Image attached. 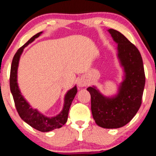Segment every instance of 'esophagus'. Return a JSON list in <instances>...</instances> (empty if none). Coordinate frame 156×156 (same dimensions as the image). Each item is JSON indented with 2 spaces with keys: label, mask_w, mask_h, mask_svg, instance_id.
<instances>
[{
  "label": "esophagus",
  "mask_w": 156,
  "mask_h": 156,
  "mask_svg": "<svg viewBox=\"0 0 156 156\" xmlns=\"http://www.w3.org/2000/svg\"><path fill=\"white\" fill-rule=\"evenodd\" d=\"M77 84H78V86L80 87H84V86H86L87 84V80H86V79H84V78H80V80H78Z\"/></svg>",
  "instance_id": "obj_1"
}]
</instances>
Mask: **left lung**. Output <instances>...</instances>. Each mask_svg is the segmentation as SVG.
Here are the masks:
<instances>
[{
    "label": "left lung",
    "mask_w": 156,
    "mask_h": 156,
    "mask_svg": "<svg viewBox=\"0 0 156 156\" xmlns=\"http://www.w3.org/2000/svg\"><path fill=\"white\" fill-rule=\"evenodd\" d=\"M117 46V57L124 70V80L116 95H103L95 86L87 90L91 95V111L96 124L106 129L122 127L139 110L145 84L143 58L140 51L124 35L109 29Z\"/></svg>",
    "instance_id": "obj_1"
}]
</instances>
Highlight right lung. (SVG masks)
I'll return each instance as SVG.
<instances>
[{
	"label": "right lung",
	"instance_id": "right-lung-1",
	"mask_svg": "<svg viewBox=\"0 0 156 156\" xmlns=\"http://www.w3.org/2000/svg\"><path fill=\"white\" fill-rule=\"evenodd\" d=\"M43 32H40L30 38L22 47H21L17 51L16 54L13 56L11 67L10 89L17 112L22 120L38 131L47 132L52 131L55 129L61 128L63 125L66 124L68 119L69 108L75 95L77 93V88L76 86H74L67 92L64 97V104L62 111L59 114L53 117L46 116L38 111L37 109L32 108L31 105L29 104L28 102L23 97L17 83V71H18L19 59L24 48L27 47L29 44L32 43Z\"/></svg>",
	"mask_w": 156,
	"mask_h": 156
}]
</instances>
